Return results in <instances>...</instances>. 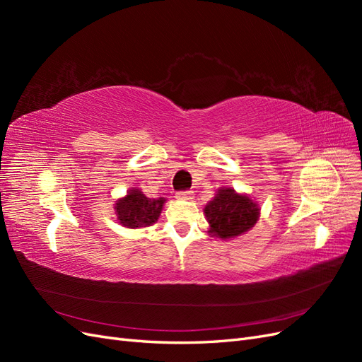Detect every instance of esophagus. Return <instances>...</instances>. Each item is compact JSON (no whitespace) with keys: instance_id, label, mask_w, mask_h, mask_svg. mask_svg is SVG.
Masks as SVG:
<instances>
[{"instance_id":"1","label":"esophagus","mask_w":362,"mask_h":362,"mask_svg":"<svg viewBox=\"0 0 362 362\" xmlns=\"http://www.w3.org/2000/svg\"><path fill=\"white\" fill-rule=\"evenodd\" d=\"M177 199H182V201H190L193 199V192L190 190H182L177 193Z\"/></svg>"}]
</instances>
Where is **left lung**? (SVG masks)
Masks as SVG:
<instances>
[{"label":"left lung","mask_w":362,"mask_h":362,"mask_svg":"<svg viewBox=\"0 0 362 362\" xmlns=\"http://www.w3.org/2000/svg\"><path fill=\"white\" fill-rule=\"evenodd\" d=\"M210 233L221 238H233L249 231L258 221L259 208L249 196L233 189H221L211 202L205 205Z\"/></svg>","instance_id":"left-lung-1"}]
</instances>
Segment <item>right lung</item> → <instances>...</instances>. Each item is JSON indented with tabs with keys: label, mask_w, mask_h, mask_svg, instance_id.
<instances>
[{
	"label": "right lung",
	"mask_w": 362,
	"mask_h": 362,
	"mask_svg": "<svg viewBox=\"0 0 362 362\" xmlns=\"http://www.w3.org/2000/svg\"><path fill=\"white\" fill-rule=\"evenodd\" d=\"M164 198L151 199L137 189L129 190L124 199L116 202L117 221L128 228L154 225L163 210Z\"/></svg>",
	"instance_id": "1"
}]
</instances>
